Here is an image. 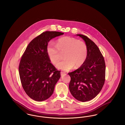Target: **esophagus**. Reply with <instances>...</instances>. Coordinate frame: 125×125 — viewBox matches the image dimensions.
<instances>
[{"label":"esophagus","mask_w":125,"mask_h":125,"mask_svg":"<svg viewBox=\"0 0 125 125\" xmlns=\"http://www.w3.org/2000/svg\"><path fill=\"white\" fill-rule=\"evenodd\" d=\"M60 73H61V76H62L64 75V74H65V73L64 72H61Z\"/></svg>","instance_id":"esophagus-1"}]
</instances>
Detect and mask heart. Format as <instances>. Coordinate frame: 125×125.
Segmentation results:
<instances>
[{
	"label": "heart",
	"mask_w": 125,
	"mask_h": 125,
	"mask_svg": "<svg viewBox=\"0 0 125 125\" xmlns=\"http://www.w3.org/2000/svg\"><path fill=\"white\" fill-rule=\"evenodd\" d=\"M47 53L50 61L58 64L62 54H64L65 60L60 62L57 67L65 71H68L74 66L77 68L83 65L88 55V47L85 42L68 36L60 38L56 45L50 42L47 46Z\"/></svg>",
	"instance_id": "b5f03b06"
}]
</instances>
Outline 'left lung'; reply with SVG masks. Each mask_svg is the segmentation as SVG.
I'll use <instances>...</instances> for the list:
<instances>
[{"label":"left lung","instance_id":"1","mask_svg":"<svg viewBox=\"0 0 125 125\" xmlns=\"http://www.w3.org/2000/svg\"><path fill=\"white\" fill-rule=\"evenodd\" d=\"M88 47L87 59L83 65L68 73L71 77L69 88L72 95L78 101H88L100 92L105 78V63L100 50L87 36L81 34Z\"/></svg>","mask_w":125,"mask_h":125}]
</instances>
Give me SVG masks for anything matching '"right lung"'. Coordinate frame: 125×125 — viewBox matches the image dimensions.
Here are the masks:
<instances>
[{
  "label": "right lung",
  "mask_w": 125,
  "mask_h": 125,
  "mask_svg": "<svg viewBox=\"0 0 125 125\" xmlns=\"http://www.w3.org/2000/svg\"><path fill=\"white\" fill-rule=\"evenodd\" d=\"M64 33L45 31L30 42L21 56L19 66V75L26 93L36 101L47 99L53 94L60 71L51 63L47 53L49 42Z\"/></svg>",
  "instance_id": "1"
}]
</instances>
